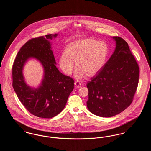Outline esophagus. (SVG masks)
I'll return each mask as SVG.
<instances>
[{
    "instance_id": "1",
    "label": "esophagus",
    "mask_w": 151,
    "mask_h": 151,
    "mask_svg": "<svg viewBox=\"0 0 151 151\" xmlns=\"http://www.w3.org/2000/svg\"><path fill=\"white\" fill-rule=\"evenodd\" d=\"M81 86V84L79 81H75V86L76 88H80Z\"/></svg>"
}]
</instances>
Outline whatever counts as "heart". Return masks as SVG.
Listing matches in <instances>:
<instances>
[{"label": "heart", "mask_w": 151, "mask_h": 151, "mask_svg": "<svg viewBox=\"0 0 151 151\" xmlns=\"http://www.w3.org/2000/svg\"><path fill=\"white\" fill-rule=\"evenodd\" d=\"M108 55V47L105 42L92 37L83 38L68 44L60 57L59 65L64 73L70 75L75 60L78 67L75 72L76 79H83L86 75L92 77L102 69Z\"/></svg>", "instance_id": "obj_1"}]
</instances>
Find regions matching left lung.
Masks as SVG:
<instances>
[{
    "instance_id": "8db88e82",
    "label": "left lung",
    "mask_w": 151,
    "mask_h": 151,
    "mask_svg": "<svg viewBox=\"0 0 151 151\" xmlns=\"http://www.w3.org/2000/svg\"><path fill=\"white\" fill-rule=\"evenodd\" d=\"M115 50L98 74L88 81L90 112L101 117L119 114L132 103L139 83V68L128 43L113 37Z\"/></svg>"
}]
</instances>
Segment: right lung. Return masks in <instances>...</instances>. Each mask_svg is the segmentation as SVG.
<instances>
[{"label": "right lung", "mask_w": 151, "mask_h": 151, "mask_svg": "<svg viewBox=\"0 0 151 151\" xmlns=\"http://www.w3.org/2000/svg\"><path fill=\"white\" fill-rule=\"evenodd\" d=\"M57 36L51 34L28 41L18 52L12 67V86L17 97L31 114L40 118H51L59 114L74 88V80L56 67L49 40ZM30 58L36 59L43 67V78L37 88L28 85L23 75Z\"/></svg>", "instance_id": "add662e5"}]
</instances>
